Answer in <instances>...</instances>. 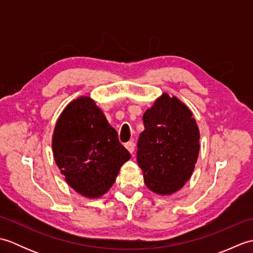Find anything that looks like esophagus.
Here are the masks:
<instances>
[{
  "label": "esophagus",
  "mask_w": 253,
  "mask_h": 253,
  "mask_svg": "<svg viewBox=\"0 0 253 253\" xmlns=\"http://www.w3.org/2000/svg\"><path fill=\"white\" fill-rule=\"evenodd\" d=\"M135 147H136V144L133 143L132 141H129V142H127L126 144H125V148L128 150V151H129L131 154H132V152L135 151Z\"/></svg>",
  "instance_id": "esophagus-1"
}]
</instances>
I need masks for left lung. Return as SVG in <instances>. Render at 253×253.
Returning <instances> with one entry per match:
<instances>
[{
	"label": "left lung",
	"instance_id": "8db88e82",
	"mask_svg": "<svg viewBox=\"0 0 253 253\" xmlns=\"http://www.w3.org/2000/svg\"><path fill=\"white\" fill-rule=\"evenodd\" d=\"M137 161L144 184L158 195H171L189 180L200 150V131L186 104L168 93L142 116Z\"/></svg>",
	"mask_w": 253,
	"mask_h": 253
}]
</instances>
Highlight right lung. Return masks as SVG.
Returning a JSON list of instances; mask_svg holds the SVG:
<instances>
[{"mask_svg":"<svg viewBox=\"0 0 253 253\" xmlns=\"http://www.w3.org/2000/svg\"><path fill=\"white\" fill-rule=\"evenodd\" d=\"M55 163L67 184L85 198L110 190L130 153L89 96H79L61 113L52 137Z\"/></svg>","mask_w":253,"mask_h":253,"instance_id":"add662e5","label":"right lung"}]
</instances>
